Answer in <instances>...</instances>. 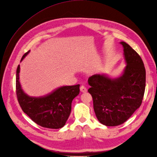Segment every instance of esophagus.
Instances as JSON below:
<instances>
[{"label": "esophagus", "mask_w": 157, "mask_h": 157, "mask_svg": "<svg viewBox=\"0 0 157 157\" xmlns=\"http://www.w3.org/2000/svg\"><path fill=\"white\" fill-rule=\"evenodd\" d=\"M80 90L81 92H82V93H86V92H87V91L86 87H85L83 86H80Z\"/></svg>", "instance_id": "obj_1"}]
</instances>
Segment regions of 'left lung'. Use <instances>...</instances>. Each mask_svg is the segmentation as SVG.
<instances>
[{
	"instance_id": "obj_1",
	"label": "left lung",
	"mask_w": 157,
	"mask_h": 157,
	"mask_svg": "<svg viewBox=\"0 0 157 157\" xmlns=\"http://www.w3.org/2000/svg\"><path fill=\"white\" fill-rule=\"evenodd\" d=\"M126 66L119 76L107 74L90 77L88 84L98 121L106 126L126 122L140 108L146 87V70L139 55L125 42H121Z\"/></svg>"
}]
</instances>
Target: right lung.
Listing matches in <instances>:
<instances>
[{
	"label": "right lung",
	"mask_w": 157,
	"mask_h": 157,
	"mask_svg": "<svg viewBox=\"0 0 157 157\" xmlns=\"http://www.w3.org/2000/svg\"><path fill=\"white\" fill-rule=\"evenodd\" d=\"M29 52L30 50L23 55L21 62ZM19 73L18 65L16 72V91L22 111L42 127L49 129L64 127L71 113L73 100L79 94L80 85L63 86L45 95L31 97L22 89Z\"/></svg>",
	"instance_id": "right-lung-1"
}]
</instances>
